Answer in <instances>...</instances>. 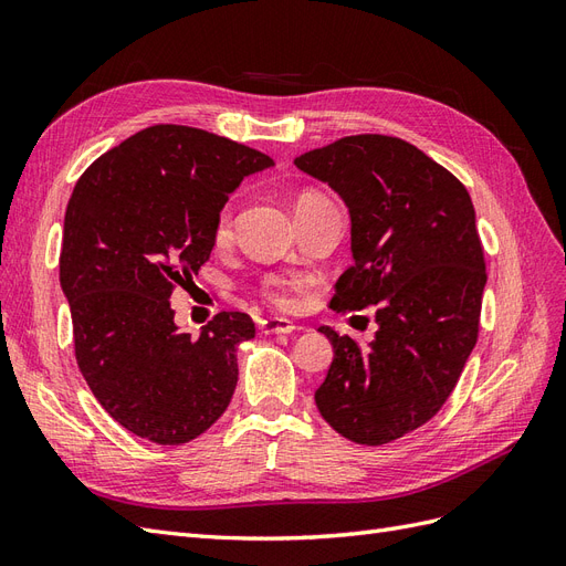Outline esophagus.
<instances>
[{"label": "esophagus", "mask_w": 566, "mask_h": 566, "mask_svg": "<svg viewBox=\"0 0 566 566\" xmlns=\"http://www.w3.org/2000/svg\"><path fill=\"white\" fill-rule=\"evenodd\" d=\"M260 331L264 335H290L295 331V323L283 316H266L260 321Z\"/></svg>", "instance_id": "obj_1"}]
</instances>
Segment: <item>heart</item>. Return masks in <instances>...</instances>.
Returning a JSON list of instances; mask_svg holds the SVG:
<instances>
[{
	"label": "heart",
	"instance_id": "b5f03b06",
	"mask_svg": "<svg viewBox=\"0 0 566 566\" xmlns=\"http://www.w3.org/2000/svg\"><path fill=\"white\" fill-rule=\"evenodd\" d=\"M302 198H323V196H318V193H304ZM302 198H300V200H302ZM229 231H231V212L224 210V212L219 214V219H217V235L224 238ZM273 297H276L279 304H287V297H285V295H273Z\"/></svg>",
	"mask_w": 566,
	"mask_h": 566
}]
</instances>
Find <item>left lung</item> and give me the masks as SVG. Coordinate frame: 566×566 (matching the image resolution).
Wrapping results in <instances>:
<instances>
[{"label":"left lung","mask_w":566,"mask_h":566,"mask_svg":"<svg viewBox=\"0 0 566 566\" xmlns=\"http://www.w3.org/2000/svg\"><path fill=\"white\" fill-rule=\"evenodd\" d=\"M295 165L349 210L354 264L331 306L378 304L368 347L321 325L333 364L314 399L337 434L382 447L437 413L474 349L486 269L472 200L449 169L394 136H345Z\"/></svg>","instance_id":"left-lung-1"}]
</instances>
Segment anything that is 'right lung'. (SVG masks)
Wrapping results in <instances>:
<instances>
[{
	"label": "right lung",
	"instance_id": "obj_1",
	"mask_svg": "<svg viewBox=\"0 0 566 566\" xmlns=\"http://www.w3.org/2000/svg\"><path fill=\"white\" fill-rule=\"evenodd\" d=\"M273 160L212 132L156 125L104 153L67 200L61 290L75 356L96 401L163 447L200 437L238 382L241 312L181 333L169 295L210 260L229 196Z\"/></svg>",
	"mask_w": 566,
	"mask_h": 566
}]
</instances>
